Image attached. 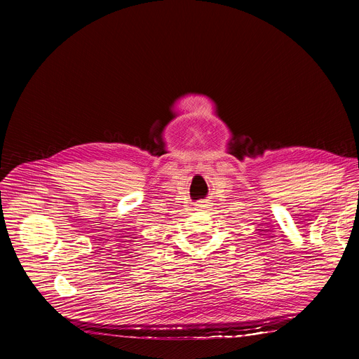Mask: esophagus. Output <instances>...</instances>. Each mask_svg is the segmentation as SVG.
Wrapping results in <instances>:
<instances>
[{"mask_svg":"<svg viewBox=\"0 0 359 359\" xmlns=\"http://www.w3.org/2000/svg\"><path fill=\"white\" fill-rule=\"evenodd\" d=\"M197 206H198V208H204V204H197Z\"/></svg>","mask_w":359,"mask_h":359,"instance_id":"34e87169","label":"esophagus"}]
</instances>
